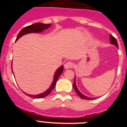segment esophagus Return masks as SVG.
I'll use <instances>...</instances> for the list:
<instances>
[{
  "instance_id": "esophagus-1",
  "label": "esophagus",
  "mask_w": 127,
  "mask_h": 127,
  "mask_svg": "<svg viewBox=\"0 0 127 127\" xmlns=\"http://www.w3.org/2000/svg\"><path fill=\"white\" fill-rule=\"evenodd\" d=\"M74 67V64L71 62H67L65 64L64 67L65 69H72Z\"/></svg>"
}]
</instances>
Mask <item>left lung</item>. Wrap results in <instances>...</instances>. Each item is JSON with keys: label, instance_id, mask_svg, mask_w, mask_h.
<instances>
[{"label": "left lung", "instance_id": "1", "mask_svg": "<svg viewBox=\"0 0 127 127\" xmlns=\"http://www.w3.org/2000/svg\"><path fill=\"white\" fill-rule=\"evenodd\" d=\"M110 41H111V43L113 45H115L116 47L118 48V42L116 41V39L112 35H110ZM73 87H74V90L76 91V94L77 95H79L80 98H83V99H85V100H93L95 98H90V97H86L85 95H84L83 94H82L79 91V90L77 89V86H76V77H75V79H74V84H73Z\"/></svg>", "mask_w": 127, "mask_h": 127}]
</instances>
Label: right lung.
<instances>
[{
  "instance_id": "add662e5",
  "label": "right lung",
  "mask_w": 127,
  "mask_h": 127,
  "mask_svg": "<svg viewBox=\"0 0 127 127\" xmlns=\"http://www.w3.org/2000/svg\"><path fill=\"white\" fill-rule=\"evenodd\" d=\"M51 25V24H43V23H37L31 25L27 26V27L23 28V29L20 31V33L18 35L17 37H16V41H18V39H20L22 36H23V35H24L25 34H27V33H39V32H42V31L45 30V29H47L48 28L50 27ZM11 69H12V65H11ZM63 70H64V66L63 65H62L61 67H60L58 69H57V71H56L55 73V75H54L53 81L51 86H50V88H48L46 91H45L44 92L36 95H29V94H26V93L25 92L24 94H25L26 95H27L28 96H29V97H32V98H43V97H46V96H48V95L51 92V91L54 89V88H55V86L56 85V83H57V80H58V77H59V76L61 75V74L62 73Z\"/></svg>"
}]
</instances>
